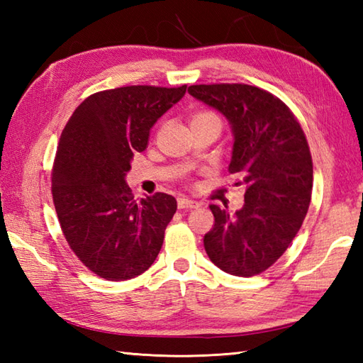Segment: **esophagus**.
Segmentation results:
<instances>
[{
  "label": "esophagus",
  "mask_w": 363,
  "mask_h": 363,
  "mask_svg": "<svg viewBox=\"0 0 363 363\" xmlns=\"http://www.w3.org/2000/svg\"><path fill=\"white\" fill-rule=\"evenodd\" d=\"M198 206L199 203L194 201V199H189L186 196L177 198V207H179V209H196Z\"/></svg>",
  "instance_id": "esophagus-1"
}]
</instances>
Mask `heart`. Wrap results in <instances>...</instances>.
I'll list each match as a JSON object with an SVG mask.
<instances>
[{
    "mask_svg": "<svg viewBox=\"0 0 363 363\" xmlns=\"http://www.w3.org/2000/svg\"><path fill=\"white\" fill-rule=\"evenodd\" d=\"M201 120H217V121H220L217 115H215L213 112H209V111H199V112H196V113L191 115V120H190V123H194V121H201Z\"/></svg>",
    "mask_w": 363,
    "mask_h": 363,
    "instance_id": "heart-1",
    "label": "heart"
}]
</instances>
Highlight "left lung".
Here are the masks:
<instances>
[{
    "instance_id": "8db88e82",
    "label": "left lung",
    "mask_w": 363,
    "mask_h": 363,
    "mask_svg": "<svg viewBox=\"0 0 363 363\" xmlns=\"http://www.w3.org/2000/svg\"><path fill=\"white\" fill-rule=\"evenodd\" d=\"M189 94L228 118L229 173L242 176L245 204L229 215L212 204L207 256L223 272L256 276L279 259L309 211L313 167L304 130L279 98L248 84H199Z\"/></svg>"
}]
</instances>
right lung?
I'll use <instances>...</instances> for the list:
<instances>
[{"label": "right lung", "mask_w": 363, "mask_h": 363, "mask_svg": "<svg viewBox=\"0 0 363 363\" xmlns=\"http://www.w3.org/2000/svg\"><path fill=\"white\" fill-rule=\"evenodd\" d=\"M187 86L103 90L76 107L60 134L51 191L65 240L90 272L126 281L146 272L164 243L176 199L156 194L137 201L125 181L150 130Z\"/></svg>", "instance_id": "obj_1"}]
</instances>
